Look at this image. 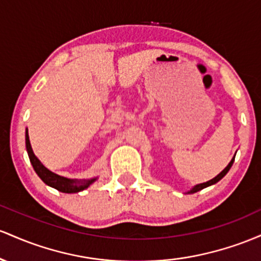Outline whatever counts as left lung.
Here are the masks:
<instances>
[{"mask_svg": "<svg viewBox=\"0 0 261 261\" xmlns=\"http://www.w3.org/2000/svg\"><path fill=\"white\" fill-rule=\"evenodd\" d=\"M234 158H236V155H234V156H233V159L230 160L229 164H228V165L225 166V168H224L223 170H222L221 172H219V174L217 175V176H216V177H213L212 180L207 181V182H203V184H198V185L194 186V187H192L191 190H190V191H187V194H195V192H197V191H201V190L206 189V187H208V186H211V185H215V184H217L219 180H222V178H223V177L225 176V175H227V172L229 171V169L232 168V165H233V163H234Z\"/></svg>", "mask_w": 261, "mask_h": 261, "instance_id": "obj_1", "label": "left lung"}]
</instances>
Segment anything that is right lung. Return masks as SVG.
<instances>
[{"instance_id":"add662e5","label":"right lung","mask_w":261,"mask_h":261,"mask_svg":"<svg viewBox=\"0 0 261 261\" xmlns=\"http://www.w3.org/2000/svg\"><path fill=\"white\" fill-rule=\"evenodd\" d=\"M25 148H27L29 160H31L34 171L37 172L38 176L42 178V181L45 184V185L50 186V187H53V189H57L58 191L64 192V194H77V192L87 189V187H89L90 185H92V184L97 180V177L89 178V180H76V178H67V177L60 176V175L55 174V172H53L49 169H46L33 153V149H32L31 142H29L28 129H25Z\"/></svg>"}]
</instances>
